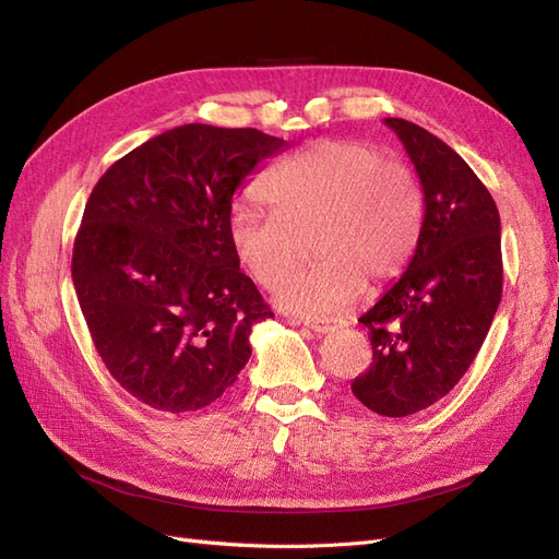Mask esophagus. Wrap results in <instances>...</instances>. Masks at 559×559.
<instances>
[{
	"label": "esophagus",
	"instance_id": "obj_1",
	"mask_svg": "<svg viewBox=\"0 0 559 559\" xmlns=\"http://www.w3.org/2000/svg\"><path fill=\"white\" fill-rule=\"evenodd\" d=\"M294 326H306V329H312L314 333H329L333 329H337V321L333 319H298V317H292L289 319Z\"/></svg>",
	"mask_w": 559,
	"mask_h": 559
}]
</instances>
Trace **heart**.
I'll return each instance as SVG.
<instances>
[{
	"instance_id": "b5f03b06",
	"label": "heart",
	"mask_w": 559,
	"mask_h": 559,
	"mask_svg": "<svg viewBox=\"0 0 559 559\" xmlns=\"http://www.w3.org/2000/svg\"><path fill=\"white\" fill-rule=\"evenodd\" d=\"M270 212L235 205L228 242L263 286L301 258L310 239L318 263L275 286L284 310L324 317L411 263L425 226V193L408 165L359 140H317L280 160L259 186Z\"/></svg>"
}]
</instances>
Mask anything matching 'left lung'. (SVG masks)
<instances>
[{"label":"left lung","mask_w":559,"mask_h":559,"mask_svg":"<svg viewBox=\"0 0 559 559\" xmlns=\"http://www.w3.org/2000/svg\"><path fill=\"white\" fill-rule=\"evenodd\" d=\"M384 123L417 170L425 226L405 273L359 319L373 364L352 392L378 415L405 417L441 401L485 343L503 286L501 222L456 151L403 118Z\"/></svg>","instance_id":"1"}]
</instances>
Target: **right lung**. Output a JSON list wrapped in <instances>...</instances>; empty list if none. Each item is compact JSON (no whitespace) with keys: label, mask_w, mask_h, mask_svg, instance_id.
<instances>
[{"label":"right lung","mask_w":559,"mask_h":559,"mask_svg":"<svg viewBox=\"0 0 559 559\" xmlns=\"http://www.w3.org/2000/svg\"><path fill=\"white\" fill-rule=\"evenodd\" d=\"M286 146L257 128L189 123L99 177L72 280L111 378L165 413L200 411L238 380L249 333L275 317L228 242L233 193Z\"/></svg>","instance_id":"obj_1"}]
</instances>
